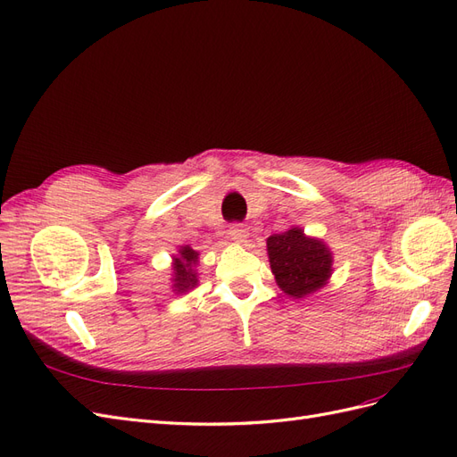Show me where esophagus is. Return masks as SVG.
I'll list each match as a JSON object with an SVG mask.
<instances>
[{
    "instance_id": "1",
    "label": "esophagus",
    "mask_w": 457,
    "mask_h": 457,
    "mask_svg": "<svg viewBox=\"0 0 457 457\" xmlns=\"http://www.w3.org/2000/svg\"><path fill=\"white\" fill-rule=\"evenodd\" d=\"M228 234H230V238L237 242V244H244L247 240V237H250V230H247L245 225H232L228 228Z\"/></svg>"
}]
</instances>
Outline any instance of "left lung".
<instances>
[{"instance_id": "1", "label": "left lung", "mask_w": 457, "mask_h": 457, "mask_svg": "<svg viewBox=\"0 0 457 457\" xmlns=\"http://www.w3.org/2000/svg\"><path fill=\"white\" fill-rule=\"evenodd\" d=\"M267 255L276 284L294 299L309 297L322 289L334 272L329 245L320 238L307 237L301 227L269 237Z\"/></svg>"}]
</instances>
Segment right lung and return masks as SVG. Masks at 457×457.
I'll use <instances>...</instances> for the list:
<instances>
[{
	"label": "right lung",
	"instance_id": "right-lung-1",
	"mask_svg": "<svg viewBox=\"0 0 457 457\" xmlns=\"http://www.w3.org/2000/svg\"><path fill=\"white\" fill-rule=\"evenodd\" d=\"M198 262L200 252L190 245H179L177 253L171 257V292L187 294L198 286Z\"/></svg>",
	"mask_w": 457,
	"mask_h": 457
}]
</instances>
